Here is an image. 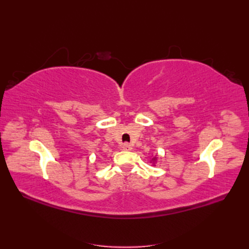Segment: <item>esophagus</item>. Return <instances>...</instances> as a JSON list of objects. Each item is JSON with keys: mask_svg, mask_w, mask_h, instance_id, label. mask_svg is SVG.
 I'll return each instance as SVG.
<instances>
[{"mask_svg": "<svg viewBox=\"0 0 249 249\" xmlns=\"http://www.w3.org/2000/svg\"><path fill=\"white\" fill-rule=\"evenodd\" d=\"M123 149L124 150H131L132 149V145L130 143H124L123 144Z\"/></svg>", "mask_w": 249, "mask_h": 249, "instance_id": "1", "label": "esophagus"}]
</instances>
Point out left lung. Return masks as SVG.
<instances>
[{"label": "left lung", "mask_w": 249, "mask_h": 249, "mask_svg": "<svg viewBox=\"0 0 249 249\" xmlns=\"http://www.w3.org/2000/svg\"><path fill=\"white\" fill-rule=\"evenodd\" d=\"M152 161H153V162H156V161H157V158H156V157H155V158H153Z\"/></svg>", "instance_id": "8db88e82"}]
</instances>
